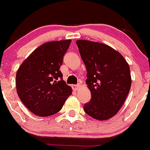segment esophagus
<instances>
[{
	"label": "esophagus",
	"mask_w": 150,
	"mask_h": 150,
	"mask_svg": "<svg viewBox=\"0 0 150 150\" xmlns=\"http://www.w3.org/2000/svg\"><path fill=\"white\" fill-rule=\"evenodd\" d=\"M78 88H79V84H77V85H72V88L74 90H77Z\"/></svg>",
	"instance_id": "34e87169"
}]
</instances>
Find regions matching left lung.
Wrapping results in <instances>:
<instances>
[{"instance_id":"obj_1","label":"left lung","mask_w":150,"mask_h":150,"mask_svg":"<svg viewBox=\"0 0 150 150\" xmlns=\"http://www.w3.org/2000/svg\"><path fill=\"white\" fill-rule=\"evenodd\" d=\"M87 71L86 84L91 93L83 109L98 120L116 114L128 95L132 78L128 64L110 46L93 41H76Z\"/></svg>"}]
</instances>
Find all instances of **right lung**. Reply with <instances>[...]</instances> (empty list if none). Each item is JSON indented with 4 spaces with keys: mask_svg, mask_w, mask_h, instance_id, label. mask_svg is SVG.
<instances>
[{
    "mask_svg": "<svg viewBox=\"0 0 150 150\" xmlns=\"http://www.w3.org/2000/svg\"><path fill=\"white\" fill-rule=\"evenodd\" d=\"M71 40L41 45L18 68L16 77L18 97L28 109L39 116H49L62 110L71 95V86L59 71Z\"/></svg>",
    "mask_w": 150,
    "mask_h": 150,
    "instance_id": "1",
    "label": "right lung"
}]
</instances>
